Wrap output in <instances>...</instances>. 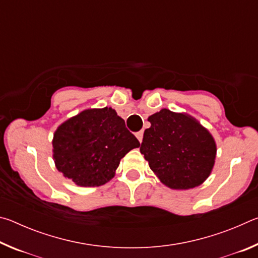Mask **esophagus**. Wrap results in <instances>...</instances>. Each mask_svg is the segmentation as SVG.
<instances>
[{"instance_id": "34e87169", "label": "esophagus", "mask_w": 258, "mask_h": 258, "mask_svg": "<svg viewBox=\"0 0 258 258\" xmlns=\"http://www.w3.org/2000/svg\"><path fill=\"white\" fill-rule=\"evenodd\" d=\"M137 138H138V140L140 141V143H141L142 140H143V131H140V132L137 133Z\"/></svg>"}]
</instances>
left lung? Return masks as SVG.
Masks as SVG:
<instances>
[{"instance_id":"left-lung-1","label":"left lung","mask_w":258,"mask_h":258,"mask_svg":"<svg viewBox=\"0 0 258 258\" xmlns=\"http://www.w3.org/2000/svg\"><path fill=\"white\" fill-rule=\"evenodd\" d=\"M140 151L166 186L192 189L209 176L216 157L212 134L197 119L168 109L151 115Z\"/></svg>"}]
</instances>
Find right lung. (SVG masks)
I'll return each instance as SVG.
<instances>
[{
    "label": "right lung",
    "mask_w": 258,
    "mask_h": 258,
    "mask_svg": "<svg viewBox=\"0 0 258 258\" xmlns=\"http://www.w3.org/2000/svg\"><path fill=\"white\" fill-rule=\"evenodd\" d=\"M58 171L80 186H100L115 176L120 159L139 140L112 108L86 109L61 124L53 135Z\"/></svg>",
    "instance_id": "obj_1"
}]
</instances>
